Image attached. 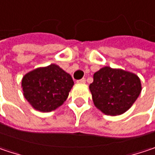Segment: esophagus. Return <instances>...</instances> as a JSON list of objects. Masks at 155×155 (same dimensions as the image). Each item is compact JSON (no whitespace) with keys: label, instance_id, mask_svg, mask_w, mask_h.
Returning <instances> with one entry per match:
<instances>
[{"label":"esophagus","instance_id":"1","mask_svg":"<svg viewBox=\"0 0 155 155\" xmlns=\"http://www.w3.org/2000/svg\"><path fill=\"white\" fill-rule=\"evenodd\" d=\"M78 84H84L85 83V78H82V79H79L77 81Z\"/></svg>","mask_w":155,"mask_h":155}]
</instances>
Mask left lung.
Listing matches in <instances>:
<instances>
[{
    "label": "left lung",
    "mask_w": 155,
    "mask_h": 155,
    "mask_svg": "<svg viewBox=\"0 0 155 155\" xmlns=\"http://www.w3.org/2000/svg\"><path fill=\"white\" fill-rule=\"evenodd\" d=\"M89 89L98 109L107 116H119L136 101L142 87L136 74L106 66L94 73Z\"/></svg>",
    "instance_id": "1"
}]
</instances>
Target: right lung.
<instances>
[{"label": "right lung", "instance_id": "right-lung-1", "mask_svg": "<svg viewBox=\"0 0 155 155\" xmlns=\"http://www.w3.org/2000/svg\"><path fill=\"white\" fill-rule=\"evenodd\" d=\"M73 84L71 76L56 64L37 68L22 79L25 98L41 112H50L62 105Z\"/></svg>", "mask_w": 155, "mask_h": 155}]
</instances>
